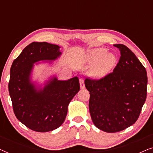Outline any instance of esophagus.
Returning <instances> with one entry per match:
<instances>
[{
    "label": "esophagus",
    "mask_w": 153,
    "mask_h": 153,
    "mask_svg": "<svg viewBox=\"0 0 153 153\" xmlns=\"http://www.w3.org/2000/svg\"><path fill=\"white\" fill-rule=\"evenodd\" d=\"M79 82H80V86L81 89H84L85 88V84H84V81L82 78H81L79 79Z\"/></svg>",
    "instance_id": "obj_1"
}]
</instances>
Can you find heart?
Wrapping results in <instances>:
<instances>
[{"instance_id":"1","label":"heart","mask_w":153,"mask_h":153,"mask_svg":"<svg viewBox=\"0 0 153 153\" xmlns=\"http://www.w3.org/2000/svg\"><path fill=\"white\" fill-rule=\"evenodd\" d=\"M116 56L112 53H108L107 49L99 48L90 52L88 59V67L92 70V74L102 77L110 72L116 65Z\"/></svg>"}]
</instances>
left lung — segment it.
Returning <instances> with one entry per match:
<instances>
[{"label":"left lung","mask_w":153,"mask_h":153,"mask_svg":"<svg viewBox=\"0 0 153 153\" xmlns=\"http://www.w3.org/2000/svg\"><path fill=\"white\" fill-rule=\"evenodd\" d=\"M114 47L120 50V57L113 72L100 79H85L92 120L98 129L108 133L134 124L147 96L146 68L126 46Z\"/></svg>","instance_id":"obj_1"}]
</instances>
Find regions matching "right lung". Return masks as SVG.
I'll return each instance as SVG.
<instances>
[{
	"label": "right lung",
	"mask_w": 153,
	"mask_h": 153,
	"mask_svg": "<svg viewBox=\"0 0 153 153\" xmlns=\"http://www.w3.org/2000/svg\"><path fill=\"white\" fill-rule=\"evenodd\" d=\"M60 47L47 42H32L12 62L8 88L16 118L29 129L47 132L65 121L71 100L80 90L77 76L67 81L54 77L37 90L30 76L33 63L53 60L61 55Z\"/></svg>",
	"instance_id": "obj_1"
}]
</instances>
